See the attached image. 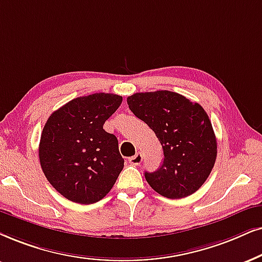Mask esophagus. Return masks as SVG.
<instances>
[{"mask_svg": "<svg viewBox=\"0 0 262 262\" xmlns=\"http://www.w3.org/2000/svg\"><path fill=\"white\" fill-rule=\"evenodd\" d=\"M142 161V155L140 154V152H137L133 157L129 158V163H130L132 165H139L141 163Z\"/></svg>", "mask_w": 262, "mask_h": 262, "instance_id": "34e87169", "label": "esophagus"}]
</instances>
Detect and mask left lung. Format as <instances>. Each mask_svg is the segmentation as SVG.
<instances>
[{"mask_svg": "<svg viewBox=\"0 0 262 262\" xmlns=\"http://www.w3.org/2000/svg\"><path fill=\"white\" fill-rule=\"evenodd\" d=\"M129 108L160 140L163 163L145 171L148 185L162 196L177 200L196 192L205 183L216 160L217 146L211 122L198 102L178 93H135Z\"/></svg>", "mask_w": 262, "mask_h": 262, "instance_id": "1", "label": "left lung"}]
</instances>
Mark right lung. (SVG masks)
<instances>
[{"label":"right lung","mask_w":262,"mask_h":262,"mask_svg":"<svg viewBox=\"0 0 262 262\" xmlns=\"http://www.w3.org/2000/svg\"><path fill=\"white\" fill-rule=\"evenodd\" d=\"M111 93L79 97L49 116L39 140V163L47 180L69 201L92 204L110 192L123 169L118 140L104 123L120 107Z\"/></svg>","instance_id":"add662e5"}]
</instances>
